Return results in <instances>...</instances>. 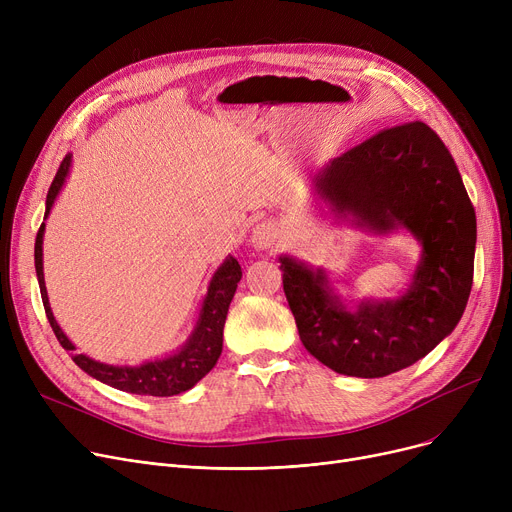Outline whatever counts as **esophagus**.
I'll list each match as a JSON object with an SVG mask.
<instances>
[{
	"label": "esophagus",
	"instance_id": "34e87169",
	"mask_svg": "<svg viewBox=\"0 0 512 512\" xmlns=\"http://www.w3.org/2000/svg\"><path fill=\"white\" fill-rule=\"evenodd\" d=\"M276 240H278V228H276L274 224H270V222L257 224V226L253 228V232H251V242H253V247H255V249H259V251L274 247V245H276Z\"/></svg>",
	"mask_w": 512,
	"mask_h": 512
}]
</instances>
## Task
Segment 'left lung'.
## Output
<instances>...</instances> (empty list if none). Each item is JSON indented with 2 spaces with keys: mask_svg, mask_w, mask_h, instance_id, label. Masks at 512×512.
<instances>
[{
  "mask_svg": "<svg viewBox=\"0 0 512 512\" xmlns=\"http://www.w3.org/2000/svg\"><path fill=\"white\" fill-rule=\"evenodd\" d=\"M336 218L378 234L409 230L421 261L398 299L348 309L324 270L280 257L284 294L307 351L353 378H384L423 359L456 328L473 286L477 222L454 159L423 122L384 128L313 178Z\"/></svg>",
  "mask_w": 512,
  "mask_h": 512,
  "instance_id": "obj_1",
  "label": "left lung"
}]
</instances>
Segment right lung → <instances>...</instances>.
I'll list each match as a JSON object with an SVG mask.
<instances>
[{
  "instance_id": "add662e5",
  "label": "right lung",
  "mask_w": 512,
  "mask_h": 512,
  "mask_svg": "<svg viewBox=\"0 0 512 512\" xmlns=\"http://www.w3.org/2000/svg\"><path fill=\"white\" fill-rule=\"evenodd\" d=\"M70 170V155L64 157L60 164V170L53 178L47 201H45V218L49 215L53 201H56L60 188L68 176ZM43 232L45 224H41L35 240V270H37V280L41 288V299L45 307V315L49 319V326L60 340V344L66 348V351H76L74 344L68 340V336L62 332L58 326L56 317L51 313L49 299H47V288H45V278H43ZM242 278V270L234 257H228L220 267L218 272L213 274L207 294L203 299V307L197 319L195 332L191 338L186 340L182 348H178L176 353L157 359V361H147L139 367H126V365H105L99 361H93L87 355H72V361L89 373L91 378L118 388L122 392L130 394H145V396H174L180 392L191 390L201 378L213 369V365L218 363L222 355V342H224V324H226V315L230 301L236 292V286Z\"/></svg>"
}]
</instances>
